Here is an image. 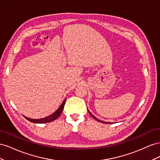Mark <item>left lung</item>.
<instances>
[{"instance_id":"1","label":"left lung","mask_w":160,"mask_h":160,"mask_svg":"<svg viewBox=\"0 0 160 160\" xmlns=\"http://www.w3.org/2000/svg\"><path fill=\"white\" fill-rule=\"evenodd\" d=\"M89 113H90V115L92 116V117H93L95 119H96L97 121H98V122H102L103 123H110V122H103V121H101V120H99V119H97L95 117V116H93V114H91L90 112H89Z\"/></svg>"}]
</instances>
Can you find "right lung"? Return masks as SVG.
<instances>
[{"instance_id": "1", "label": "right lung", "mask_w": 160, "mask_h": 160, "mask_svg": "<svg viewBox=\"0 0 160 160\" xmlns=\"http://www.w3.org/2000/svg\"><path fill=\"white\" fill-rule=\"evenodd\" d=\"M65 101H66V99L63 101H62V104L60 105V107L56 110V111H55V112L52 114H51L49 116H48V117H47V118L37 119H31L29 118L25 117V116H24V117H25L27 120L29 121V122H32V123H45L51 122H52V121L55 120L56 119H57L59 117L60 115L62 113V109H63V108H64Z\"/></svg>"}]
</instances>
